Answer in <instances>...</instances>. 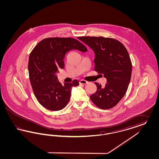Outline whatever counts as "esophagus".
I'll return each instance as SVG.
<instances>
[{"instance_id":"obj_1","label":"esophagus","mask_w":159,"mask_h":159,"mask_svg":"<svg viewBox=\"0 0 159 159\" xmlns=\"http://www.w3.org/2000/svg\"><path fill=\"white\" fill-rule=\"evenodd\" d=\"M79 83H80V84H87V83H88V82H87V81H86V80H80V82H79Z\"/></svg>"}]
</instances>
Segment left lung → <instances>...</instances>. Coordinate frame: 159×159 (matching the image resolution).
I'll list each match as a JSON object with an SVG mask.
<instances>
[{
    "mask_svg": "<svg viewBox=\"0 0 159 159\" xmlns=\"http://www.w3.org/2000/svg\"><path fill=\"white\" fill-rule=\"evenodd\" d=\"M95 53V70L104 75L105 86L95 82L97 90L90 96L101 109H109L121 100L128 88L132 75V63L128 52L119 41L104 37L78 38Z\"/></svg>",
    "mask_w": 159,
    "mask_h": 159,
    "instance_id": "8db88e82",
    "label": "left lung"
}]
</instances>
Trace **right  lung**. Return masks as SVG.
<instances>
[{"instance_id": "right-lung-1", "label": "right lung", "mask_w": 159, "mask_h": 159, "mask_svg": "<svg viewBox=\"0 0 159 159\" xmlns=\"http://www.w3.org/2000/svg\"><path fill=\"white\" fill-rule=\"evenodd\" d=\"M73 49L87 51L73 38H46L30 54L28 69L33 91L39 102L49 110L63 109L70 100L72 88L79 84L77 80L61 84L57 77L58 69L64 67L66 53Z\"/></svg>"}]
</instances>
